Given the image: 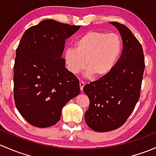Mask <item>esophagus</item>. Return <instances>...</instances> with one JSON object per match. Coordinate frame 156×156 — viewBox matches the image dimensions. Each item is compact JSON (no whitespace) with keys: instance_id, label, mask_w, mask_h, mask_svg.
Listing matches in <instances>:
<instances>
[{"instance_id":"34e87169","label":"esophagus","mask_w":156,"mask_h":156,"mask_svg":"<svg viewBox=\"0 0 156 156\" xmlns=\"http://www.w3.org/2000/svg\"><path fill=\"white\" fill-rule=\"evenodd\" d=\"M79 85H80V89H81V91H83V88L84 87V81H81L79 82Z\"/></svg>"}]
</instances>
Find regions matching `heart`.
<instances>
[{"label":"heart","mask_w":156,"mask_h":156,"mask_svg":"<svg viewBox=\"0 0 156 156\" xmlns=\"http://www.w3.org/2000/svg\"><path fill=\"white\" fill-rule=\"evenodd\" d=\"M122 41L116 34L90 31L75 43V49L64 52V60L70 73L77 74L85 68L87 75L100 78L108 75L122 52Z\"/></svg>","instance_id":"heart-1"}]
</instances>
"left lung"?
Segmentation results:
<instances>
[{
	"mask_svg": "<svg viewBox=\"0 0 156 156\" xmlns=\"http://www.w3.org/2000/svg\"><path fill=\"white\" fill-rule=\"evenodd\" d=\"M110 23L122 36L123 50L120 59L108 75L83 88L90 100L84 114L85 122L97 132L111 131L125 123L139 100L145 69L139 41L125 25Z\"/></svg>",
	"mask_w": 156,
	"mask_h": 156,
	"instance_id": "8db88e82",
	"label": "left lung"
}]
</instances>
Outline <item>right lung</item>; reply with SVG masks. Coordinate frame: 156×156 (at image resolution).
<instances>
[{"instance_id":"1","label":"right lung","mask_w":156,"mask_h":156,"mask_svg":"<svg viewBox=\"0 0 156 156\" xmlns=\"http://www.w3.org/2000/svg\"><path fill=\"white\" fill-rule=\"evenodd\" d=\"M79 29L45 20L22 37L13 67V96L18 111L33 126L56 125L63 106L79 94V81L62 58L66 40Z\"/></svg>"}]
</instances>
